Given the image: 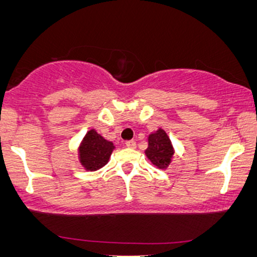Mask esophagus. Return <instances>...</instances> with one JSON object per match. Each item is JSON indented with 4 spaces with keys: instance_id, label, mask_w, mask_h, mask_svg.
Instances as JSON below:
<instances>
[{
    "instance_id": "obj_1",
    "label": "esophagus",
    "mask_w": 257,
    "mask_h": 257,
    "mask_svg": "<svg viewBox=\"0 0 257 257\" xmlns=\"http://www.w3.org/2000/svg\"><path fill=\"white\" fill-rule=\"evenodd\" d=\"M125 145H126V147H128V149H136L137 144H136V142H133V140H128V142L125 143Z\"/></svg>"
}]
</instances>
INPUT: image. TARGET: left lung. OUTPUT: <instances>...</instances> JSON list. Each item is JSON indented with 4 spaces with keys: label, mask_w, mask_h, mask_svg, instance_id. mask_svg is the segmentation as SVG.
Returning <instances> with one entry per match:
<instances>
[{
    "label": "left lung",
    "mask_w": 257,
    "mask_h": 257,
    "mask_svg": "<svg viewBox=\"0 0 257 257\" xmlns=\"http://www.w3.org/2000/svg\"><path fill=\"white\" fill-rule=\"evenodd\" d=\"M147 140H149V146L145 150L147 159L159 170H166L175 154L174 146L166 131L159 127L157 131L150 133Z\"/></svg>",
    "instance_id": "left-lung-1"
}]
</instances>
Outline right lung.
<instances>
[{"instance_id": "obj_1", "label": "right lung", "mask_w": 257, "mask_h": 257, "mask_svg": "<svg viewBox=\"0 0 257 257\" xmlns=\"http://www.w3.org/2000/svg\"><path fill=\"white\" fill-rule=\"evenodd\" d=\"M114 149L113 143L105 139L94 128L89 130L78 145L80 166L87 172L100 170L108 163Z\"/></svg>"}]
</instances>
